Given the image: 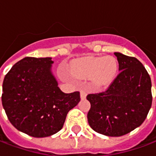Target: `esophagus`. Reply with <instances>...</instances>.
I'll list each match as a JSON object with an SVG mask.
<instances>
[{"label": "esophagus", "instance_id": "1", "mask_svg": "<svg viewBox=\"0 0 156 156\" xmlns=\"http://www.w3.org/2000/svg\"><path fill=\"white\" fill-rule=\"evenodd\" d=\"M80 97H81V99L86 98V97H87V92L85 90H81L80 91Z\"/></svg>", "mask_w": 156, "mask_h": 156}]
</instances>
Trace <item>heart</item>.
<instances>
[{
	"mask_svg": "<svg viewBox=\"0 0 156 156\" xmlns=\"http://www.w3.org/2000/svg\"><path fill=\"white\" fill-rule=\"evenodd\" d=\"M73 73L82 79L93 78L97 87L110 84L118 72V62L115 57H89L75 61L72 66Z\"/></svg>",
	"mask_w": 156,
	"mask_h": 156,
	"instance_id": "heart-1",
	"label": "heart"
}]
</instances>
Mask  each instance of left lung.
<instances>
[{"label": "left lung", "mask_w": 156, "mask_h": 156, "mask_svg": "<svg viewBox=\"0 0 156 156\" xmlns=\"http://www.w3.org/2000/svg\"><path fill=\"white\" fill-rule=\"evenodd\" d=\"M120 73L105 91L90 93L87 121L93 131L122 136L140 126L152 104L151 80L135 57L114 53Z\"/></svg>", "instance_id": "8db88e82"}]
</instances>
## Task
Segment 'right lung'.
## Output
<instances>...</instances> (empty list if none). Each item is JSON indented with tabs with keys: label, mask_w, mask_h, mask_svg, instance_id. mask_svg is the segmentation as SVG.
<instances>
[{
	"label": "right lung",
	"mask_w": 156,
	"mask_h": 156,
	"mask_svg": "<svg viewBox=\"0 0 156 156\" xmlns=\"http://www.w3.org/2000/svg\"><path fill=\"white\" fill-rule=\"evenodd\" d=\"M51 58L25 57L5 76L2 106L17 130L46 137L63 127L67 114L80 101L79 92L63 93L51 73Z\"/></svg>",
	"instance_id": "obj_1"
}]
</instances>
